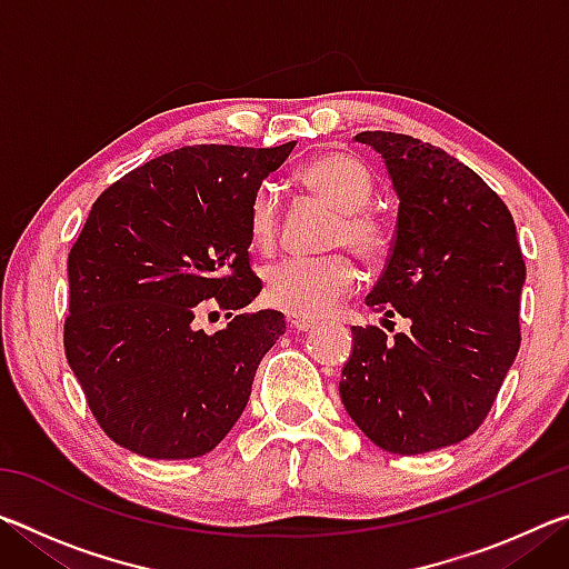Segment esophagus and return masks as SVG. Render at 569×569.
<instances>
[{
	"mask_svg": "<svg viewBox=\"0 0 569 569\" xmlns=\"http://www.w3.org/2000/svg\"><path fill=\"white\" fill-rule=\"evenodd\" d=\"M313 326H316V321L306 319V316H288V329H291V331L303 333V331H311Z\"/></svg>",
	"mask_w": 569,
	"mask_h": 569,
	"instance_id": "esophagus-1",
	"label": "esophagus"
}]
</instances>
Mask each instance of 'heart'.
I'll use <instances>...</instances> for the list:
<instances>
[{
    "label": "heart",
    "mask_w": 569,
    "mask_h": 569,
    "mask_svg": "<svg viewBox=\"0 0 569 569\" xmlns=\"http://www.w3.org/2000/svg\"><path fill=\"white\" fill-rule=\"evenodd\" d=\"M298 180L339 210L333 243H349L363 258H377L387 250V226L366 210L373 192L371 172L361 160L346 152H321L298 168ZM250 240L258 250H273L281 236V192L263 182L253 192L248 210ZM359 283V268L349 256L323 258L291 256L266 268V301L291 316L316 319L349 296Z\"/></svg>",
    "instance_id": "heart-1"
}]
</instances>
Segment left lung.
<instances>
[{"label": "left lung", "mask_w": 569, "mask_h": 569, "mask_svg": "<svg viewBox=\"0 0 569 569\" xmlns=\"http://www.w3.org/2000/svg\"><path fill=\"white\" fill-rule=\"evenodd\" d=\"M399 196L397 236L366 306L409 321L353 326L341 401L373 445L423 455L481 427L519 351L525 258L502 198L465 162L399 132H359Z\"/></svg>", "instance_id": "8db88e82"}]
</instances>
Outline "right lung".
<instances>
[{
    "instance_id": "add662e5",
    "label": "right lung",
    "mask_w": 569,
    "mask_h": 569,
    "mask_svg": "<svg viewBox=\"0 0 569 569\" xmlns=\"http://www.w3.org/2000/svg\"><path fill=\"white\" fill-rule=\"evenodd\" d=\"M293 146H188L94 200L67 258L64 353L114 445L203 457L243 413L258 363L286 331L281 311L233 316L263 288L248 210ZM210 305L231 319L216 335L194 326Z\"/></svg>"
}]
</instances>
